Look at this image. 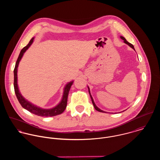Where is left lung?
<instances>
[{
  "mask_svg": "<svg viewBox=\"0 0 160 160\" xmlns=\"http://www.w3.org/2000/svg\"><path fill=\"white\" fill-rule=\"evenodd\" d=\"M120 38H121V39H122L123 41H124V42L125 43V44H128V46H129V47H131L132 48H133L134 50H135V48H134V46L132 45V44H131V43H129V42H128L127 41H126V39L124 38V37H122V36H120ZM88 89H89V93H90V96H91V98L92 100V103H93V107H94V108H95V109L97 110V111H98V112H102V113H106V112H104V111H103V110H100L98 107H97V106H96V105H95V102H94V101H93V98H92V97L91 95V92H90V89H89V88L88 86Z\"/></svg>",
  "mask_w": 160,
  "mask_h": 160,
  "instance_id": "obj_1",
  "label": "left lung"
}]
</instances>
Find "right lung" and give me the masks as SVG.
Masks as SVG:
<instances>
[{
    "instance_id": "obj_1",
    "label": "right lung",
    "mask_w": 160,
    "mask_h": 160,
    "mask_svg": "<svg viewBox=\"0 0 160 160\" xmlns=\"http://www.w3.org/2000/svg\"><path fill=\"white\" fill-rule=\"evenodd\" d=\"M34 38H32L29 44L24 47L23 49L21 50L20 55L18 56V58L17 59V61L15 64V67L14 69L13 72H14V89L15 92L16 94V96L17 97V99L22 107L24 109L27 110L31 113L40 116H45V117H48V116H54L56 115L62 114L65 110L67 105V100H68V95L69 91L70 90V88L73 83V81H70L68 82L66 86L64 88L63 93L62 96V98L60 101V102L55 107L50 109H44L42 108L41 107H39L33 103H31L28 100H27L26 98L23 97V95L21 94V92L19 91L18 86V77H17V72H18V67L19 63L21 60V59L23 57V55L24 52L28 49V48L32 44L34 41Z\"/></svg>"
}]
</instances>
